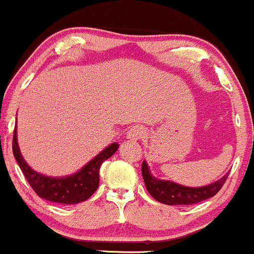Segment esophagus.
I'll list each match as a JSON object with an SVG mask.
<instances>
[{
    "mask_svg": "<svg viewBox=\"0 0 254 254\" xmlns=\"http://www.w3.org/2000/svg\"><path fill=\"white\" fill-rule=\"evenodd\" d=\"M145 135V129L142 125H133L132 127H130L127 131V138L129 140H138Z\"/></svg>",
    "mask_w": 254,
    "mask_h": 254,
    "instance_id": "obj_1",
    "label": "esophagus"
}]
</instances>
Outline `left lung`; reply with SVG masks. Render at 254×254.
<instances>
[{"label":"left lung","instance_id":"8db88e82","mask_svg":"<svg viewBox=\"0 0 254 254\" xmlns=\"http://www.w3.org/2000/svg\"><path fill=\"white\" fill-rule=\"evenodd\" d=\"M142 175L146 190L158 202L176 206V204H195L207 198L214 196L221 189L227 179L228 173L225 174L218 181L201 187H186L173 181L160 180L151 175L148 163L143 161Z\"/></svg>","mask_w":254,"mask_h":254}]
</instances>
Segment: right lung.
Returning a JSON list of instances; mask_svg holds the SVG:
<instances>
[{"mask_svg":"<svg viewBox=\"0 0 254 254\" xmlns=\"http://www.w3.org/2000/svg\"><path fill=\"white\" fill-rule=\"evenodd\" d=\"M17 125H15L13 137L14 157L19 164L30 187L41 198L61 204H75L86 201L99 186V169L102 163L117 151L119 144L112 143L106 146L96 157L87 162L81 169L71 175L47 176L35 172L24 161L17 143Z\"/></svg>","mask_w":254,"mask_h":254,"instance_id":"add662e5","label":"right lung"}]
</instances>
